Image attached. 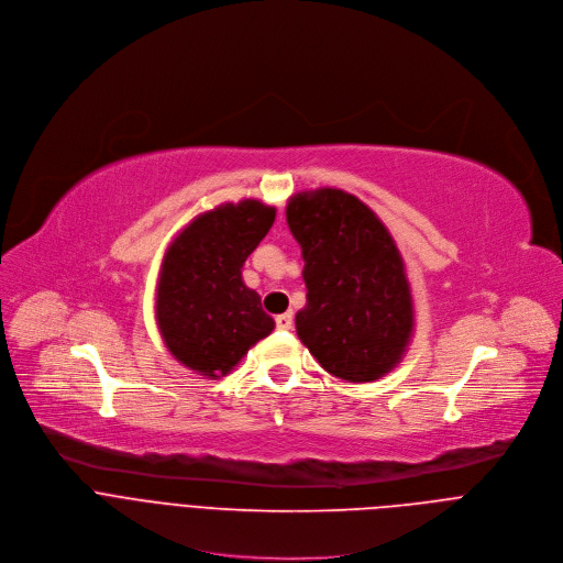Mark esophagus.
<instances>
[{
    "label": "esophagus",
    "instance_id": "34e87169",
    "mask_svg": "<svg viewBox=\"0 0 563 563\" xmlns=\"http://www.w3.org/2000/svg\"><path fill=\"white\" fill-rule=\"evenodd\" d=\"M275 323H277L279 330H290V328H292V314H290V312L277 314V317H275Z\"/></svg>",
    "mask_w": 563,
    "mask_h": 563
}]
</instances>
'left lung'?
<instances>
[{
    "mask_svg": "<svg viewBox=\"0 0 563 563\" xmlns=\"http://www.w3.org/2000/svg\"><path fill=\"white\" fill-rule=\"evenodd\" d=\"M286 221L301 246L306 306L295 325L330 375L364 384L390 373L415 328L404 260L382 219L340 188L290 197Z\"/></svg>",
    "mask_w": 563,
    "mask_h": 563,
    "instance_id": "1",
    "label": "left lung"
}]
</instances>
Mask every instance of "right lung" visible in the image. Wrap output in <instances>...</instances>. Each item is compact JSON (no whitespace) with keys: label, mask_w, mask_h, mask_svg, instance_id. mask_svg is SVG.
Wrapping results in <instances>:
<instances>
[{"label":"right lung","mask_w":563,"mask_h":563,"mask_svg":"<svg viewBox=\"0 0 563 563\" xmlns=\"http://www.w3.org/2000/svg\"><path fill=\"white\" fill-rule=\"evenodd\" d=\"M275 221L257 199L221 203L170 242L157 282L155 317L170 355L217 379L275 328L262 299L242 279V266Z\"/></svg>","instance_id":"right-lung-1"}]
</instances>
